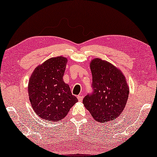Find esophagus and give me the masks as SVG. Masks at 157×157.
<instances>
[{
	"mask_svg": "<svg viewBox=\"0 0 157 157\" xmlns=\"http://www.w3.org/2000/svg\"><path fill=\"white\" fill-rule=\"evenodd\" d=\"M83 98H84V96H83L82 94H79L78 96V101L79 102H82L83 101Z\"/></svg>",
	"mask_w": 157,
	"mask_h": 157,
	"instance_id": "1",
	"label": "esophagus"
}]
</instances>
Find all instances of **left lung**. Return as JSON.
<instances>
[{"mask_svg": "<svg viewBox=\"0 0 157 157\" xmlns=\"http://www.w3.org/2000/svg\"><path fill=\"white\" fill-rule=\"evenodd\" d=\"M92 75V94L83 103L96 121L106 123L115 120L124 110L129 96L125 75L115 66L99 58L90 63Z\"/></svg>", "mask_w": 157, "mask_h": 157, "instance_id": "left-lung-1", "label": "left lung"}]
</instances>
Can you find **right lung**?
Wrapping results in <instances>:
<instances>
[{
    "instance_id": "obj_1",
    "label": "right lung",
    "mask_w": 157,
    "mask_h": 157,
    "mask_svg": "<svg viewBox=\"0 0 157 157\" xmlns=\"http://www.w3.org/2000/svg\"><path fill=\"white\" fill-rule=\"evenodd\" d=\"M67 59L59 56L46 60L36 67L28 83L32 109L48 121H61L78 101L63 79Z\"/></svg>"
}]
</instances>
